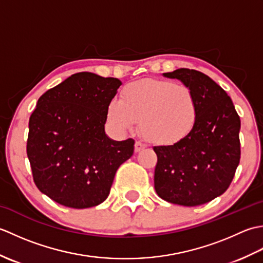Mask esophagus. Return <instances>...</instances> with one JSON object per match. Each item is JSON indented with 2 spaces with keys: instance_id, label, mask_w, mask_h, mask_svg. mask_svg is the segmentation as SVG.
<instances>
[{
  "instance_id": "1",
  "label": "esophagus",
  "mask_w": 263,
  "mask_h": 263,
  "mask_svg": "<svg viewBox=\"0 0 263 263\" xmlns=\"http://www.w3.org/2000/svg\"><path fill=\"white\" fill-rule=\"evenodd\" d=\"M146 147H147V146H146V144H144V143H142V142H140V141H137L136 144H135V152H136V153H140L141 150H143Z\"/></svg>"
}]
</instances>
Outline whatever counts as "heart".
Here are the masks:
<instances>
[{
    "label": "heart",
    "mask_w": 263,
    "mask_h": 263,
    "mask_svg": "<svg viewBox=\"0 0 263 263\" xmlns=\"http://www.w3.org/2000/svg\"><path fill=\"white\" fill-rule=\"evenodd\" d=\"M106 113L117 132L132 130L139 121L147 141L173 146L191 135L198 121L199 105L190 87L148 78L126 83L120 100L111 99Z\"/></svg>",
    "instance_id": "b5f03b06"
}]
</instances>
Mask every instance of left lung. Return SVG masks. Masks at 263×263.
Listing matches in <instances>:
<instances>
[{"instance_id": "1", "label": "left lung", "mask_w": 263, "mask_h": 263, "mask_svg": "<svg viewBox=\"0 0 263 263\" xmlns=\"http://www.w3.org/2000/svg\"><path fill=\"white\" fill-rule=\"evenodd\" d=\"M192 89L199 115L193 131L173 146L154 147L155 190L167 202L194 206L219 197L230 186L241 158V120L231 97L197 70L163 73Z\"/></svg>"}]
</instances>
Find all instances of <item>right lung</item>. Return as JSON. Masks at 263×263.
Masks as SVG:
<instances>
[{
	"label": "right lung",
	"mask_w": 263,
	"mask_h": 263,
	"mask_svg": "<svg viewBox=\"0 0 263 263\" xmlns=\"http://www.w3.org/2000/svg\"><path fill=\"white\" fill-rule=\"evenodd\" d=\"M122 82L80 72L39 97L29 119L27 155L42 193L76 209L107 199L117 168L135 152V140L105 133L107 105Z\"/></svg>",
	"instance_id": "add662e5"
}]
</instances>
